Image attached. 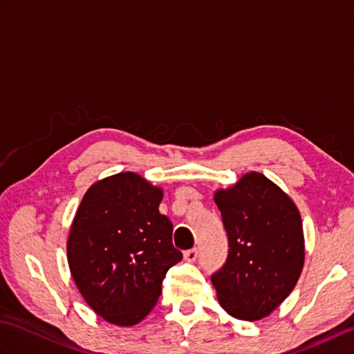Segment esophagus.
<instances>
[{
	"instance_id": "1",
	"label": "esophagus",
	"mask_w": 354,
	"mask_h": 354,
	"mask_svg": "<svg viewBox=\"0 0 354 354\" xmlns=\"http://www.w3.org/2000/svg\"><path fill=\"white\" fill-rule=\"evenodd\" d=\"M184 259H185L187 261H190V263H193L194 260H196V259H198V250H196V248H193V250L185 251V252H184Z\"/></svg>"
}]
</instances>
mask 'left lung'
<instances>
[{
	"label": "left lung",
	"instance_id": "left-lung-1",
	"mask_svg": "<svg viewBox=\"0 0 354 354\" xmlns=\"http://www.w3.org/2000/svg\"><path fill=\"white\" fill-rule=\"evenodd\" d=\"M228 232V259L212 275L217 299L232 318L269 317L295 288L304 266V232L295 202L259 171L214 192Z\"/></svg>",
	"mask_w": 354,
	"mask_h": 354
}]
</instances>
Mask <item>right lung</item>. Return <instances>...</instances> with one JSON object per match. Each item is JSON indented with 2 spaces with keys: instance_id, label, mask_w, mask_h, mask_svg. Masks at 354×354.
Masks as SVG:
<instances>
[{
  "instance_id": "add662e5",
  "label": "right lung",
  "mask_w": 354,
  "mask_h": 354,
  "mask_svg": "<svg viewBox=\"0 0 354 354\" xmlns=\"http://www.w3.org/2000/svg\"><path fill=\"white\" fill-rule=\"evenodd\" d=\"M161 201V187L123 171L89 187L74 216L70 272L86 304L111 324L145 319L167 270L183 259L171 243V222L158 209Z\"/></svg>"
}]
</instances>
